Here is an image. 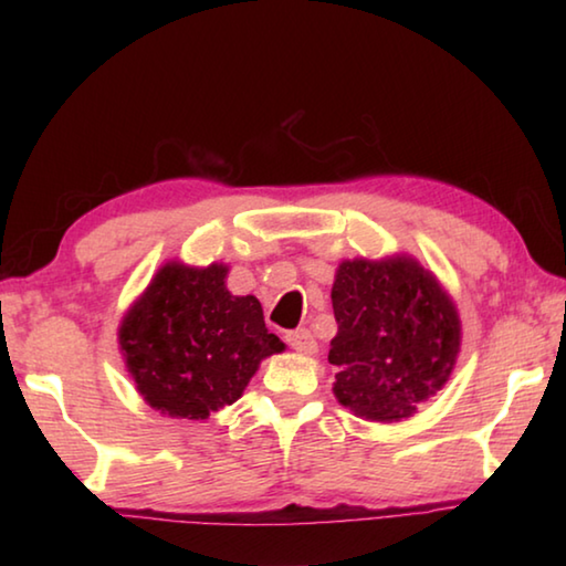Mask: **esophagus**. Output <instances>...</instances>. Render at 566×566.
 <instances>
[{"instance_id":"34e87169","label":"esophagus","mask_w":566,"mask_h":566,"mask_svg":"<svg viewBox=\"0 0 566 566\" xmlns=\"http://www.w3.org/2000/svg\"><path fill=\"white\" fill-rule=\"evenodd\" d=\"M286 344H290L292 349L302 352V354H314L317 352V342H314L312 332L310 329H294V332H286Z\"/></svg>"}]
</instances>
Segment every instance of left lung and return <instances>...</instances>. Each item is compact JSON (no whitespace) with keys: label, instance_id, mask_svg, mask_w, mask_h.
I'll return each instance as SVG.
<instances>
[{"label":"left lung","instance_id":"8db88e82","mask_svg":"<svg viewBox=\"0 0 566 566\" xmlns=\"http://www.w3.org/2000/svg\"><path fill=\"white\" fill-rule=\"evenodd\" d=\"M334 395L354 415L399 421L444 387L459 352V317L442 286L407 256L342 262L332 286Z\"/></svg>","mask_w":566,"mask_h":566}]
</instances>
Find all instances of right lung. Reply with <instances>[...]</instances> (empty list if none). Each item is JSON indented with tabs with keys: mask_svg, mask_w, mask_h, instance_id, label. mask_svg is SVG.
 Returning <instances> with one entry per match:
<instances>
[{
	"mask_svg": "<svg viewBox=\"0 0 566 566\" xmlns=\"http://www.w3.org/2000/svg\"><path fill=\"white\" fill-rule=\"evenodd\" d=\"M224 276V264L169 262L122 322L129 375L161 415L207 419L242 397L264 357L284 349L260 300L227 292Z\"/></svg>",
	"mask_w": 566,
	"mask_h": 566,
	"instance_id": "1",
	"label": "right lung"
}]
</instances>
